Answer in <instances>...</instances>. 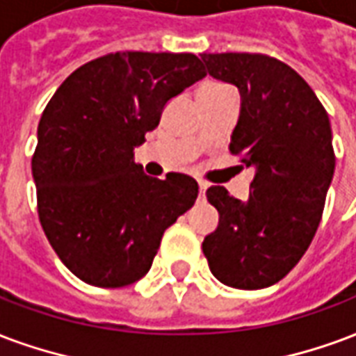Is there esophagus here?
Instances as JSON below:
<instances>
[{"label":"esophagus","instance_id":"34e87169","mask_svg":"<svg viewBox=\"0 0 356 356\" xmlns=\"http://www.w3.org/2000/svg\"><path fill=\"white\" fill-rule=\"evenodd\" d=\"M198 188H200V196H204L207 185H205V183H198Z\"/></svg>","mask_w":356,"mask_h":356}]
</instances>
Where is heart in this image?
I'll return each instance as SVG.
<instances>
[{
  "label": "heart",
  "mask_w": 356,
  "mask_h": 356,
  "mask_svg": "<svg viewBox=\"0 0 356 356\" xmlns=\"http://www.w3.org/2000/svg\"><path fill=\"white\" fill-rule=\"evenodd\" d=\"M220 88H228L226 84H217V83H209L202 86V90H220Z\"/></svg>",
  "instance_id": "b5f03b06"
}]
</instances>
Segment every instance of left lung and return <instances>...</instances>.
Masks as SVG:
<instances>
[{
    "mask_svg": "<svg viewBox=\"0 0 356 356\" xmlns=\"http://www.w3.org/2000/svg\"><path fill=\"white\" fill-rule=\"evenodd\" d=\"M202 62L211 77L238 86L230 151L254 168L247 202L225 186L207 188L218 226L202 249L220 283L266 289L298 264L318 228L336 165L330 120L312 86L275 58L222 52Z\"/></svg>",
    "mask_w": 356,
    "mask_h": 356,
    "instance_id": "1",
    "label": "left lung"
}]
</instances>
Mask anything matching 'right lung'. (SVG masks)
<instances>
[{
    "mask_svg": "<svg viewBox=\"0 0 356 356\" xmlns=\"http://www.w3.org/2000/svg\"><path fill=\"white\" fill-rule=\"evenodd\" d=\"M205 75L186 52H115L73 71L44 107L31 158L39 220L84 283L117 289L143 277L165 228L198 198L185 173L145 175L134 149L171 97Z\"/></svg>",
    "mask_w": 356,
    "mask_h": 356,
    "instance_id": "1",
    "label": "right lung"
}]
</instances>
